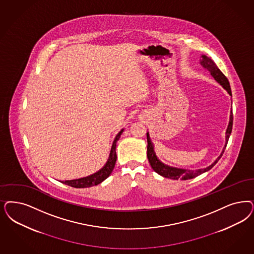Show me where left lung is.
I'll return each mask as SVG.
<instances>
[{
    "mask_svg": "<svg viewBox=\"0 0 254 254\" xmlns=\"http://www.w3.org/2000/svg\"><path fill=\"white\" fill-rule=\"evenodd\" d=\"M201 64L206 69L210 71V74L214 77V79H216L219 84L224 88L228 93L232 96V91H231V86L229 83V80L225 77V75L218 68V66L215 64V63L210 59L209 57H207L206 55H201ZM233 128V112H231L230 115V122L228 125L227 130H226V144L225 147L223 149L222 153L220 154L219 158L216 159V161L211 164L210 166L206 167L204 169H199L196 171H190V170H185V169H178V168H174V167L168 166L163 164L161 161H159V159L157 158L156 153L154 151V145L152 143V141L150 140L149 134L147 133V158H148L149 163L152 167V169L158 174V175H162L163 177L170 178V179H174V180H189L194 178L198 175H201L207 171H209L210 169H212L213 167L216 165V163L219 160V158H221V156L224 153V150L226 148L227 145L228 140L229 137L231 135Z\"/></svg>",
    "mask_w": 254,
    "mask_h": 254,
    "instance_id": "8db88e82",
    "label": "left lung"
}]
</instances>
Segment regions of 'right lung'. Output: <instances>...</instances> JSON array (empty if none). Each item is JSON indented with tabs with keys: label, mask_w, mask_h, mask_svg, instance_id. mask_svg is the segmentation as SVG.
Returning <instances> with one entry per match:
<instances>
[{
	"label": "right lung",
	"mask_w": 254,
	"mask_h": 254,
	"mask_svg": "<svg viewBox=\"0 0 254 254\" xmlns=\"http://www.w3.org/2000/svg\"><path fill=\"white\" fill-rule=\"evenodd\" d=\"M123 133V129L119 132L113 143L112 150H111V154H110V158L108 159V162L106 163L105 166L103 167L100 171H98L96 174L90 175L87 177H83V178H79V179H75V180H67L63 182L64 184L68 185L72 188H76V189H84V188H90L93 186L100 184L102 181H104L107 177H109L110 175L112 174V172L114 171L115 163H116V142L117 140L120 139L121 134Z\"/></svg>",
	"instance_id": "obj_1"
}]
</instances>
